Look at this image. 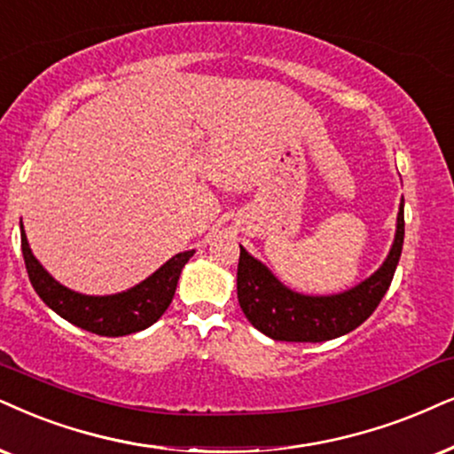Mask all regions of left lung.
<instances>
[{"mask_svg": "<svg viewBox=\"0 0 454 454\" xmlns=\"http://www.w3.org/2000/svg\"><path fill=\"white\" fill-rule=\"evenodd\" d=\"M404 243V209L400 205L398 231L383 266L346 294L309 297L289 291L272 272L240 247L237 295L247 320L277 341L318 343L346 335L375 312L392 285Z\"/></svg>", "mask_w": 454, "mask_h": 454, "instance_id": "obj_1", "label": "left lung"}]
</instances>
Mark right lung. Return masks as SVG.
Instances as JSON below:
<instances>
[{
  "label": "right lung",
  "instance_id": "1",
  "mask_svg": "<svg viewBox=\"0 0 454 454\" xmlns=\"http://www.w3.org/2000/svg\"><path fill=\"white\" fill-rule=\"evenodd\" d=\"M20 247L28 280H31L37 295L68 323L102 337L131 335V333H137L157 323L160 314L169 308L171 300H174L182 268L186 266V262L194 254V251H184V254L174 255L145 283L136 285L134 289L123 291V294L90 297L67 289L45 272L42 263L33 257L31 249H28L22 226Z\"/></svg>",
  "mask_w": 454,
  "mask_h": 454
}]
</instances>
